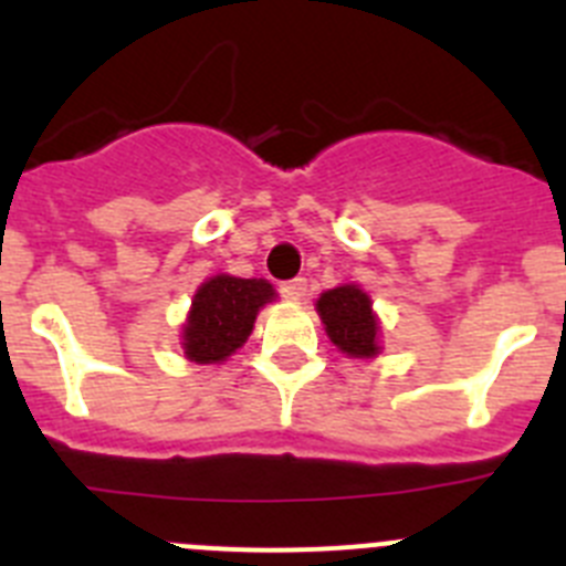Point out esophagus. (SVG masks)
I'll return each mask as SVG.
<instances>
[{
  "mask_svg": "<svg viewBox=\"0 0 566 566\" xmlns=\"http://www.w3.org/2000/svg\"><path fill=\"white\" fill-rule=\"evenodd\" d=\"M306 277H294V280H286V283H280V294L286 300H303L306 297Z\"/></svg>",
  "mask_w": 566,
  "mask_h": 566,
  "instance_id": "obj_1",
  "label": "esophagus"
}]
</instances>
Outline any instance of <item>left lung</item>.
I'll return each mask as SVG.
<instances>
[{
    "label": "left lung",
    "instance_id": "obj_1",
    "mask_svg": "<svg viewBox=\"0 0 566 566\" xmlns=\"http://www.w3.org/2000/svg\"><path fill=\"white\" fill-rule=\"evenodd\" d=\"M317 314L326 334L339 352L354 359H371L379 354V323L371 297L354 283L319 294Z\"/></svg>",
    "mask_w": 566,
    "mask_h": 566
}]
</instances>
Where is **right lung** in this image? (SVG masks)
<instances>
[{
  "label": "right lung",
  "mask_w": 566,
  "mask_h": 566,
  "mask_svg": "<svg viewBox=\"0 0 566 566\" xmlns=\"http://www.w3.org/2000/svg\"><path fill=\"white\" fill-rule=\"evenodd\" d=\"M274 300L266 280L214 274L198 286L184 323V357L192 363H223L247 343L254 317Z\"/></svg>",
  "instance_id": "1"
}]
</instances>
